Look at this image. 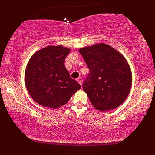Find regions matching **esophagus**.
Listing matches in <instances>:
<instances>
[{
    "label": "esophagus",
    "mask_w": 155,
    "mask_h": 155,
    "mask_svg": "<svg viewBox=\"0 0 155 155\" xmlns=\"http://www.w3.org/2000/svg\"><path fill=\"white\" fill-rule=\"evenodd\" d=\"M82 78H78V79H77V81L78 82H79V83L80 84H82Z\"/></svg>",
    "instance_id": "1"
}]
</instances>
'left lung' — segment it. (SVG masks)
Segmentation results:
<instances>
[{
  "instance_id": "obj_1",
  "label": "left lung",
  "mask_w": 155,
  "mask_h": 155,
  "mask_svg": "<svg viewBox=\"0 0 155 155\" xmlns=\"http://www.w3.org/2000/svg\"><path fill=\"white\" fill-rule=\"evenodd\" d=\"M79 52L90 69L82 88L93 107L105 111L121 105L132 85V73L125 57L104 43L81 48Z\"/></svg>"
}]
</instances>
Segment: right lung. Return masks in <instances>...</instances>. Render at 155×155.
I'll return each instance as SVG.
<instances>
[{"instance_id":"obj_1","label":"right lung","mask_w":155,"mask_h":155,"mask_svg":"<svg viewBox=\"0 0 155 155\" xmlns=\"http://www.w3.org/2000/svg\"><path fill=\"white\" fill-rule=\"evenodd\" d=\"M70 51L61 45L48 46L37 51L29 60L25 73V85L39 104L58 109L81 88L65 68L64 61Z\"/></svg>"}]
</instances>
